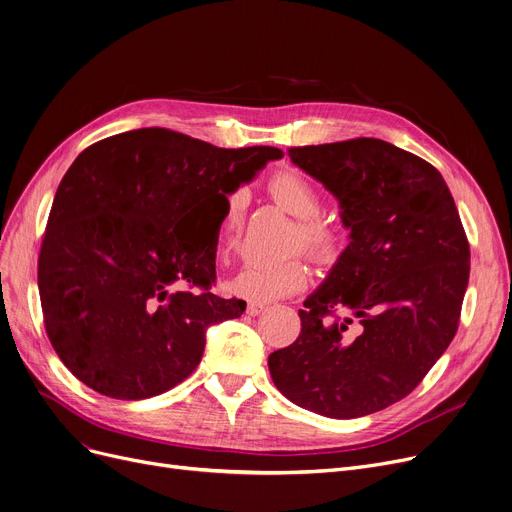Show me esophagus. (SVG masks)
<instances>
[{
  "instance_id": "34e87169",
  "label": "esophagus",
  "mask_w": 512,
  "mask_h": 512,
  "mask_svg": "<svg viewBox=\"0 0 512 512\" xmlns=\"http://www.w3.org/2000/svg\"><path fill=\"white\" fill-rule=\"evenodd\" d=\"M263 311H265V305H263V303H249V305H247V313L253 315V317L259 315V313H263Z\"/></svg>"
}]
</instances>
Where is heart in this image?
Returning a JSON list of instances; mask_svg holds the SVG:
<instances>
[{"label": "heart", "mask_w": 512, "mask_h": 512, "mask_svg": "<svg viewBox=\"0 0 512 512\" xmlns=\"http://www.w3.org/2000/svg\"><path fill=\"white\" fill-rule=\"evenodd\" d=\"M267 193L292 218H297V230L292 234V247L303 249L315 261H332L340 253L342 238L336 226L321 220V197L317 188L299 172L280 170L267 180ZM247 197L234 191L226 199V213L220 228L218 249L222 257L238 251L245 224ZM309 282V270L301 257H286L280 261H257L242 270L226 284V290L238 299L251 303H270L290 297Z\"/></svg>", "instance_id": "b5f03b06"}]
</instances>
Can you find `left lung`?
<instances>
[{
  "label": "left lung",
  "instance_id": "obj_1",
  "mask_svg": "<svg viewBox=\"0 0 512 512\" xmlns=\"http://www.w3.org/2000/svg\"><path fill=\"white\" fill-rule=\"evenodd\" d=\"M338 199L351 242L267 359L307 411L355 419L411 394L459 330L469 240L442 174L380 139L288 149Z\"/></svg>",
  "mask_w": 512,
  "mask_h": 512
}]
</instances>
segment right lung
<instances>
[{"mask_svg":"<svg viewBox=\"0 0 512 512\" xmlns=\"http://www.w3.org/2000/svg\"><path fill=\"white\" fill-rule=\"evenodd\" d=\"M282 155L139 128L74 159L49 211L37 276L49 342L80 382L143 400L195 371L207 328L240 317L247 303L209 290L220 228L184 220L207 201L226 203Z\"/></svg>","mask_w":512,"mask_h":512,"instance_id":"right-lung-1","label":"right lung"}]
</instances>
